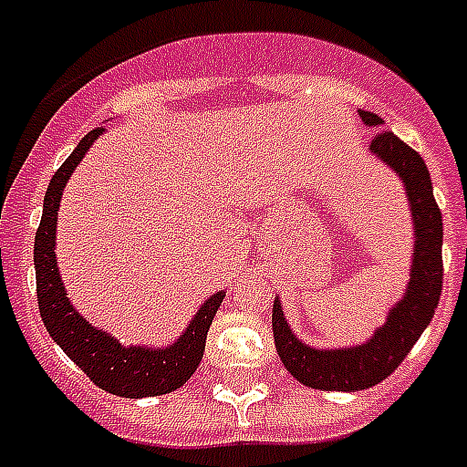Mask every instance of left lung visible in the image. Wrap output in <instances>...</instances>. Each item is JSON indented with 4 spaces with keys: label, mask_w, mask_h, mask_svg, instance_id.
Segmentation results:
<instances>
[{
    "label": "left lung",
    "mask_w": 467,
    "mask_h": 467,
    "mask_svg": "<svg viewBox=\"0 0 467 467\" xmlns=\"http://www.w3.org/2000/svg\"><path fill=\"white\" fill-rule=\"evenodd\" d=\"M367 126H381L374 111H360ZM369 150L402 177L414 220V257L411 275L402 299L390 308L386 325L372 339L353 348H311L301 344L283 316L280 301H274V341L285 369L299 383L316 390H365L398 369L411 346L435 316L442 295V213L432 196L431 172L410 144L390 130H379Z\"/></svg>",
    "instance_id": "8db88e82"
}]
</instances>
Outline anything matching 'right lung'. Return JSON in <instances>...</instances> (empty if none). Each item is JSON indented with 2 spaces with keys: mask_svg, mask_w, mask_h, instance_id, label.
Wrapping results in <instances>:
<instances>
[{
  "mask_svg": "<svg viewBox=\"0 0 467 467\" xmlns=\"http://www.w3.org/2000/svg\"><path fill=\"white\" fill-rule=\"evenodd\" d=\"M102 130L105 128H95L77 144V150L57 168L47 189L44 213L35 236L36 304L51 339L67 353L69 360L84 369L95 386L119 398H154L177 390L196 372L198 362L203 358L205 337L214 313L224 299V292L210 296L192 317L189 327L180 334V339L166 348H144V346L126 348L114 337L86 323V317L79 316L77 308L69 304L56 259L57 208L69 175L79 166L90 144L100 138Z\"/></svg>",
  "mask_w": 467,
  "mask_h": 467,
  "instance_id": "right-lung-1",
  "label": "right lung"
}]
</instances>
